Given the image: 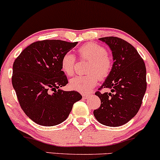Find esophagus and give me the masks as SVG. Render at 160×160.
<instances>
[{
    "mask_svg": "<svg viewBox=\"0 0 160 160\" xmlns=\"http://www.w3.org/2000/svg\"><path fill=\"white\" fill-rule=\"evenodd\" d=\"M82 98L86 99L89 96V94H88V93H82Z\"/></svg>",
    "mask_w": 160,
    "mask_h": 160,
    "instance_id": "1",
    "label": "esophagus"
}]
</instances>
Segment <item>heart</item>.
Returning a JSON list of instances; mask_svg holds the SVG:
<instances>
[{
    "label": "heart",
    "instance_id": "1",
    "mask_svg": "<svg viewBox=\"0 0 160 160\" xmlns=\"http://www.w3.org/2000/svg\"><path fill=\"white\" fill-rule=\"evenodd\" d=\"M78 56L82 59L89 61L85 76L75 77L70 80V87L80 92H88L96 85L99 80H104L111 74L113 68V58L107 53L103 46L96 43H87L78 49ZM76 58L71 52H66L61 59V69L67 76H72L74 72Z\"/></svg>",
    "mask_w": 160,
    "mask_h": 160
}]
</instances>
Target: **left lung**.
Returning <instances> with one entry per match:
<instances>
[{
	"mask_svg": "<svg viewBox=\"0 0 160 160\" xmlns=\"http://www.w3.org/2000/svg\"><path fill=\"white\" fill-rule=\"evenodd\" d=\"M105 42L113 53V65L111 74L95 93L101 105L93 111L100 123L120 126L133 118L140 109L147 89L146 67L136 49L117 37L99 38ZM104 88L111 93L100 92Z\"/></svg>",
	"mask_w": 160,
	"mask_h": 160,
	"instance_id": "left-lung-1",
	"label": "left lung"
}]
</instances>
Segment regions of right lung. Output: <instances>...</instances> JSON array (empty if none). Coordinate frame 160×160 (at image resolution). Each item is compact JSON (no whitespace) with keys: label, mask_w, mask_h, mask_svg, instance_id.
<instances>
[{"label":"right lung","mask_w":160,"mask_h":160,"mask_svg":"<svg viewBox=\"0 0 160 160\" xmlns=\"http://www.w3.org/2000/svg\"><path fill=\"white\" fill-rule=\"evenodd\" d=\"M78 44L60 40L36 41L27 47L12 65V84L22 111L44 126L61 123L73 104L82 98L76 91H63L68 79L61 69L62 57Z\"/></svg>","instance_id":"add662e5"}]
</instances>
